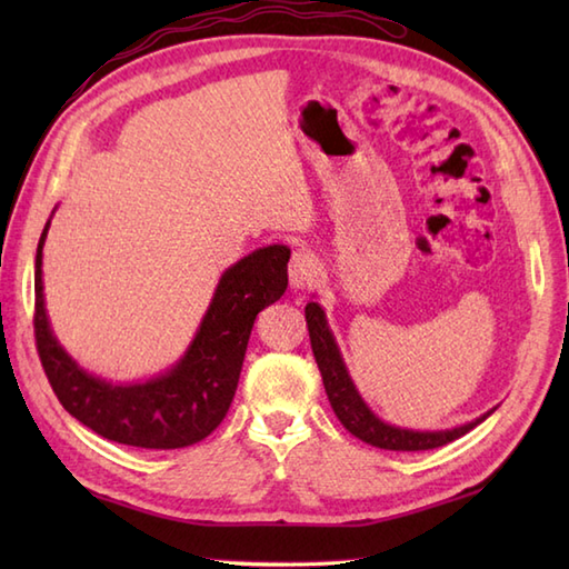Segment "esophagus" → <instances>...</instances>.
Masks as SVG:
<instances>
[{
  "label": "esophagus",
  "mask_w": 569,
  "mask_h": 569,
  "mask_svg": "<svg viewBox=\"0 0 569 569\" xmlns=\"http://www.w3.org/2000/svg\"><path fill=\"white\" fill-rule=\"evenodd\" d=\"M320 276V266L318 259L312 257L308 249H298L293 251V259L288 263V278H291L293 288H306L318 281Z\"/></svg>",
  "instance_id": "obj_1"
}]
</instances>
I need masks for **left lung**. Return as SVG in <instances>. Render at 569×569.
Returning a JSON list of instances; mask_svg holds the SVG:
<instances>
[{
  "label": "left lung",
  "instance_id": "obj_1",
  "mask_svg": "<svg viewBox=\"0 0 569 569\" xmlns=\"http://www.w3.org/2000/svg\"><path fill=\"white\" fill-rule=\"evenodd\" d=\"M306 322L310 332V347L312 355H316L318 369L322 373L325 393L330 398V406L335 416L340 418L342 426L371 447H381V450H396V452H418V450H435V447H442L457 438H462L471 428H477L481 420L491 416V410L477 420L465 422V426L452 428V430H408L389 426L381 418L371 413V408L365 403V398L359 396L355 381L349 379V371L342 361L340 349H337L335 337L328 328V320H325V310L318 303L306 306Z\"/></svg>",
  "mask_w": 569,
  "mask_h": 569
}]
</instances>
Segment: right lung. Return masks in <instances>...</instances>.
Wrapping results in <instances>:
<instances>
[{"instance_id":"1","label":"right lung","mask_w":569,"mask_h":569,"mask_svg":"<svg viewBox=\"0 0 569 569\" xmlns=\"http://www.w3.org/2000/svg\"><path fill=\"white\" fill-rule=\"evenodd\" d=\"M48 224L36 249L33 335L58 401L82 426L131 447L178 450L208 438L234 398L253 320L286 293L291 249L263 247L229 266L176 367L147 383H110L80 369L48 325L41 278Z\"/></svg>"}]
</instances>
